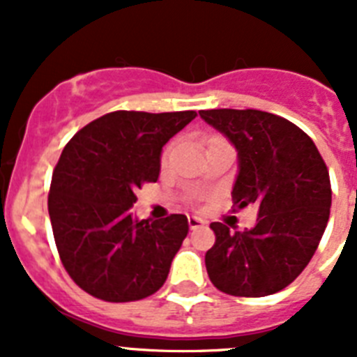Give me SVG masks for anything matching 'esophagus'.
<instances>
[{
    "label": "esophagus",
    "mask_w": 357,
    "mask_h": 357,
    "mask_svg": "<svg viewBox=\"0 0 357 357\" xmlns=\"http://www.w3.org/2000/svg\"><path fill=\"white\" fill-rule=\"evenodd\" d=\"M188 223H189V229H198V227H202L204 225V220H202V218H198V216H189V220H188Z\"/></svg>",
    "instance_id": "obj_1"
}]
</instances>
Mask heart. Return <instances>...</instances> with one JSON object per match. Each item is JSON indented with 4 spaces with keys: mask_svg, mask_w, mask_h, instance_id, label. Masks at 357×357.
<instances>
[{
    "mask_svg": "<svg viewBox=\"0 0 357 357\" xmlns=\"http://www.w3.org/2000/svg\"><path fill=\"white\" fill-rule=\"evenodd\" d=\"M214 139H218V137H214ZM213 141V139H211ZM169 151H172V144H169L168 148H166V150H164V153H162V162H166V159H168V155H169ZM193 200H197V197H193Z\"/></svg>",
    "mask_w": 357,
    "mask_h": 357,
    "instance_id": "obj_1",
    "label": "heart"
}]
</instances>
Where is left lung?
Returning a JSON list of instances; mask_svg holds the SVG:
<instances>
[{"mask_svg":"<svg viewBox=\"0 0 357 357\" xmlns=\"http://www.w3.org/2000/svg\"><path fill=\"white\" fill-rule=\"evenodd\" d=\"M200 116L238 150L234 211L259 209L255 227L245 232L211 223V282L232 296L273 295L307 266L329 222L326 162L313 139L280 116L255 109H211Z\"/></svg>","mask_w":357,"mask_h":357,"instance_id":"8db88e82","label":"left lung"}]
</instances>
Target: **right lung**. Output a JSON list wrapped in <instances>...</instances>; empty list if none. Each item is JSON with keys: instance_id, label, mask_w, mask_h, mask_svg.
I'll list each match as a JSON object with an SVG mask.
<instances>
[{"instance_id": "1", "label": "right lung", "mask_w": 357, "mask_h": 357, "mask_svg": "<svg viewBox=\"0 0 357 357\" xmlns=\"http://www.w3.org/2000/svg\"><path fill=\"white\" fill-rule=\"evenodd\" d=\"M195 110H116L73 135L53 169L48 211L66 272L105 302L153 295L188 236L184 214L148 222L130 209L135 189L157 182L160 151Z\"/></svg>"}]
</instances>
